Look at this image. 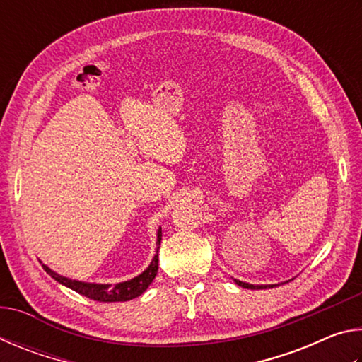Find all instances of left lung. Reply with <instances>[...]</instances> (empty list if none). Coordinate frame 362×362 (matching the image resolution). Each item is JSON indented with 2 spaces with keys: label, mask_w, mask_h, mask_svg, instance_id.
<instances>
[{
  "label": "left lung",
  "mask_w": 362,
  "mask_h": 362,
  "mask_svg": "<svg viewBox=\"0 0 362 362\" xmlns=\"http://www.w3.org/2000/svg\"><path fill=\"white\" fill-rule=\"evenodd\" d=\"M235 283L238 286H241V287H246V289H267V287H274V286H276V284H272V286H254V284H249V283H243V281H238V279H235Z\"/></svg>",
  "instance_id": "obj_1"
}]
</instances>
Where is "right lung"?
<instances>
[{
  "label": "right lung",
  "mask_w": 362,
  "mask_h": 362,
  "mask_svg": "<svg viewBox=\"0 0 362 362\" xmlns=\"http://www.w3.org/2000/svg\"><path fill=\"white\" fill-rule=\"evenodd\" d=\"M158 249H156V255L155 259L151 260L150 267L145 269L142 274H139L131 281H126V283H119L115 286L110 284H90V283H81V281H75V279H69L60 276V274L54 273L51 268L42 265L45 272L47 274L57 281V283L64 284L66 287H70L81 296L93 298L95 302H126V300H132L139 297L140 293H144L146 291V287L151 284V281L155 279L156 273H158V250H159V244H161V228L158 230Z\"/></svg>",
  "instance_id": "obj_1"
}]
</instances>
